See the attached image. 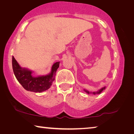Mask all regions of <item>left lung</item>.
<instances>
[{
    "instance_id": "obj_1",
    "label": "left lung",
    "mask_w": 134,
    "mask_h": 134,
    "mask_svg": "<svg viewBox=\"0 0 134 134\" xmlns=\"http://www.w3.org/2000/svg\"><path fill=\"white\" fill-rule=\"evenodd\" d=\"M105 88V87H104V88H101V90H98L97 91V92H93V94H100V93L102 92V91H103L104 90ZM86 92H87L88 93V94H90V92H89V91H86V90H84Z\"/></svg>"
}]
</instances>
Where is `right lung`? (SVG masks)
I'll return each mask as SVG.
<instances>
[{
	"instance_id": "add662e5",
	"label": "right lung",
	"mask_w": 134,
	"mask_h": 134,
	"mask_svg": "<svg viewBox=\"0 0 134 134\" xmlns=\"http://www.w3.org/2000/svg\"><path fill=\"white\" fill-rule=\"evenodd\" d=\"M12 64L16 79L25 90L34 92H42L48 90L52 85L55 80L57 70L59 67V62L54 64L51 72L48 75L39 77H33L31 76V71L22 69L14 57H12Z\"/></svg>"
}]
</instances>
